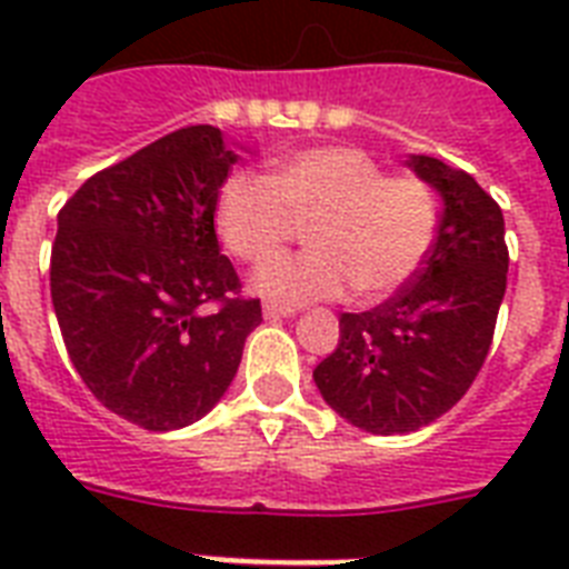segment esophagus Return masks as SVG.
<instances>
[{"label": "esophagus", "mask_w": 569, "mask_h": 569, "mask_svg": "<svg viewBox=\"0 0 569 569\" xmlns=\"http://www.w3.org/2000/svg\"><path fill=\"white\" fill-rule=\"evenodd\" d=\"M295 307H286V303H277V301H266L262 303V316H266V319H289V316H295Z\"/></svg>", "instance_id": "obj_1"}]
</instances>
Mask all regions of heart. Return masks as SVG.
Masks as SVG:
<instances>
[{"instance_id": "1", "label": "heart", "mask_w": 569, "mask_h": 569, "mask_svg": "<svg viewBox=\"0 0 569 569\" xmlns=\"http://www.w3.org/2000/svg\"><path fill=\"white\" fill-rule=\"evenodd\" d=\"M307 224L310 250L266 266L253 286L277 301H383L410 283L431 253L437 203L416 177H383L357 147H310L280 159L268 177L239 171L221 186L214 230L232 257L262 266Z\"/></svg>"}]
</instances>
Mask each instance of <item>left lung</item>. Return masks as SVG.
Masks as SVG:
<instances>
[{
	"label": "left lung",
	"mask_w": 569,
	"mask_h": 569,
	"mask_svg": "<svg viewBox=\"0 0 569 569\" xmlns=\"http://www.w3.org/2000/svg\"><path fill=\"white\" fill-rule=\"evenodd\" d=\"M442 197L431 253L410 283L369 312H342L339 346L312 380L369 433H410L458 405L485 366L508 283L505 218L467 171L410 156Z\"/></svg>",
	"instance_id": "left-lung-1"
}]
</instances>
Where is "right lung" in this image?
<instances>
[{"label":"right lung","mask_w":569,"mask_h":569,"mask_svg":"<svg viewBox=\"0 0 569 569\" xmlns=\"http://www.w3.org/2000/svg\"><path fill=\"white\" fill-rule=\"evenodd\" d=\"M236 159L221 129H177L93 173L58 212L49 289L67 355L102 407L147 431L209 413L262 321L214 236Z\"/></svg>","instance_id":"1"}]
</instances>
